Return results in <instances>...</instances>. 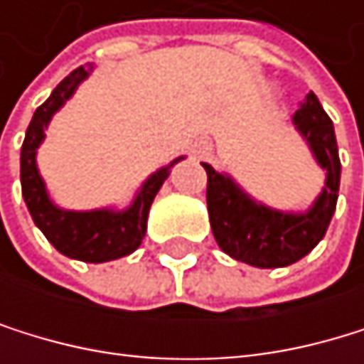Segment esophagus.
Wrapping results in <instances>:
<instances>
[{"mask_svg":"<svg viewBox=\"0 0 364 364\" xmlns=\"http://www.w3.org/2000/svg\"><path fill=\"white\" fill-rule=\"evenodd\" d=\"M196 155H198V157H207V148H198V150H196Z\"/></svg>","mask_w":364,"mask_h":364,"instance_id":"1","label":"esophagus"}]
</instances>
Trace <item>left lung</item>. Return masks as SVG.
Instances as JSON below:
<instances>
[{
  "label": "left lung",
  "mask_w": 364,
  "mask_h": 364,
  "mask_svg": "<svg viewBox=\"0 0 364 364\" xmlns=\"http://www.w3.org/2000/svg\"><path fill=\"white\" fill-rule=\"evenodd\" d=\"M292 122L310 144L321 168L328 172L326 190L308 214H282L257 205L229 176L203 164L207 172V212L218 247L233 259L257 269L288 267L308 255L326 235L336 209L341 159L330 115L318 97L308 93Z\"/></svg>",
  "instance_id": "1"
}]
</instances>
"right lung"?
Returning <instances> with one entry per match:
<instances>
[{"label": "right lung", "instance_id": "right-lung-1", "mask_svg": "<svg viewBox=\"0 0 364 364\" xmlns=\"http://www.w3.org/2000/svg\"><path fill=\"white\" fill-rule=\"evenodd\" d=\"M89 72L91 65L74 69L72 74L58 82L48 100L34 111L21 146V192L32 220L63 255L100 264L129 255L141 245L152 198H155L164 181L168 178L170 168L178 159L152 174L139 190L135 203L122 214L107 212V209H102V212H63V209H56L50 203L43 181L38 176L34 155L38 144L46 137L43 133L48 122L63 107L67 97L76 91V87L89 76Z\"/></svg>", "mask_w": 364, "mask_h": 364}]
</instances>
